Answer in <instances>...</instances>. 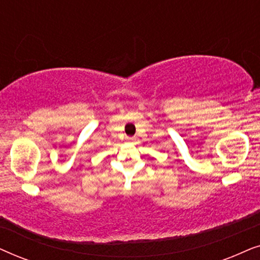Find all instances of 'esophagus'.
Masks as SVG:
<instances>
[{"label": "esophagus", "mask_w": 260, "mask_h": 260, "mask_svg": "<svg viewBox=\"0 0 260 260\" xmlns=\"http://www.w3.org/2000/svg\"><path fill=\"white\" fill-rule=\"evenodd\" d=\"M129 141H134V138L133 137H129Z\"/></svg>", "instance_id": "34e87169"}]
</instances>
